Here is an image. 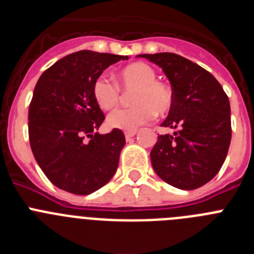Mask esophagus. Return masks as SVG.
<instances>
[{
    "mask_svg": "<svg viewBox=\"0 0 254 254\" xmlns=\"http://www.w3.org/2000/svg\"><path fill=\"white\" fill-rule=\"evenodd\" d=\"M134 134H136V131H126L125 132V136H126V138H127V140H129L131 137H133Z\"/></svg>",
    "mask_w": 254,
    "mask_h": 254,
    "instance_id": "1",
    "label": "esophagus"
}]
</instances>
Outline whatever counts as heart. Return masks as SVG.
Here are the masks:
<instances>
[{
	"mask_svg": "<svg viewBox=\"0 0 254 254\" xmlns=\"http://www.w3.org/2000/svg\"><path fill=\"white\" fill-rule=\"evenodd\" d=\"M158 73L150 64L136 62L126 66L118 73V82L123 90L131 95V108L118 109L108 116L107 123L111 128L134 131L146 125L155 114L169 113L174 103L172 87L156 80ZM93 98L103 111H111L120 104L121 91L116 84L105 75L94 80L91 86Z\"/></svg>",
	"mask_w": 254,
	"mask_h": 254,
	"instance_id": "1",
	"label": "heart"
}]
</instances>
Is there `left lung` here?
<instances>
[{"label": "left lung", "mask_w": 254, "mask_h": 254, "mask_svg": "<svg viewBox=\"0 0 254 254\" xmlns=\"http://www.w3.org/2000/svg\"><path fill=\"white\" fill-rule=\"evenodd\" d=\"M158 64L170 81L174 103L150 152L154 170L181 190H196L223 167L232 140L230 103L223 86L208 71L176 53L140 55Z\"/></svg>", "instance_id": "1"}]
</instances>
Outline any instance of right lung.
Segmentation results:
<instances>
[{
	"label": "right lung",
	"instance_id": "right-lung-1",
	"mask_svg": "<svg viewBox=\"0 0 254 254\" xmlns=\"http://www.w3.org/2000/svg\"><path fill=\"white\" fill-rule=\"evenodd\" d=\"M127 56L80 51L57 61L35 85L29 105V141L47 178L73 194H90L114 176L126 143L114 128L96 132L104 114L91 86L105 68Z\"/></svg>",
	"mask_w": 254,
	"mask_h": 254
}]
</instances>
